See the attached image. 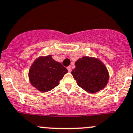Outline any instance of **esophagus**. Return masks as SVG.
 I'll return each mask as SVG.
<instances>
[{
  "label": "esophagus",
  "instance_id": "1",
  "mask_svg": "<svg viewBox=\"0 0 133 133\" xmlns=\"http://www.w3.org/2000/svg\"><path fill=\"white\" fill-rule=\"evenodd\" d=\"M67 69H68V71H69V73H70V72L71 71V66H69V67H68V68H67Z\"/></svg>",
  "mask_w": 133,
  "mask_h": 133
}]
</instances>
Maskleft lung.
Here are the masks:
<instances>
[{"instance_id": "8db88e82", "label": "left lung", "mask_w": 133, "mask_h": 133, "mask_svg": "<svg viewBox=\"0 0 133 133\" xmlns=\"http://www.w3.org/2000/svg\"><path fill=\"white\" fill-rule=\"evenodd\" d=\"M75 66L72 75L77 84L88 92H97L107 84V69L98 59L84 56L76 62Z\"/></svg>"}]
</instances>
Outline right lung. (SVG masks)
<instances>
[{
	"instance_id": "obj_1",
	"label": "right lung",
	"mask_w": 133,
	"mask_h": 133,
	"mask_svg": "<svg viewBox=\"0 0 133 133\" xmlns=\"http://www.w3.org/2000/svg\"><path fill=\"white\" fill-rule=\"evenodd\" d=\"M68 69L51 55L39 57L35 60L29 70V79L32 86L42 92L49 91L57 86Z\"/></svg>"
}]
</instances>
